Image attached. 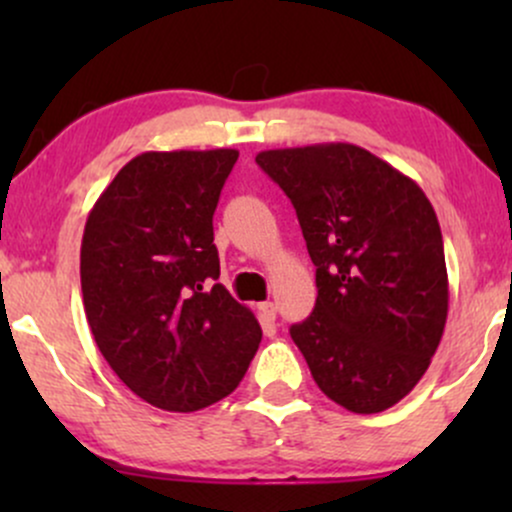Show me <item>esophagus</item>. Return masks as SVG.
<instances>
[{
    "label": "esophagus",
    "mask_w": 512,
    "mask_h": 512,
    "mask_svg": "<svg viewBox=\"0 0 512 512\" xmlns=\"http://www.w3.org/2000/svg\"><path fill=\"white\" fill-rule=\"evenodd\" d=\"M260 310H262V315L267 317V320H274V317H276V305L272 301L260 303Z\"/></svg>",
    "instance_id": "34e87169"
}]
</instances>
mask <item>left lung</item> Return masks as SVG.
<instances>
[{"instance_id": "1", "label": "left lung", "mask_w": 512, "mask_h": 512, "mask_svg": "<svg viewBox=\"0 0 512 512\" xmlns=\"http://www.w3.org/2000/svg\"><path fill=\"white\" fill-rule=\"evenodd\" d=\"M255 161L291 199L315 264V308L291 339L317 387L356 414L390 409L424 378L448 320L436 211L414 180L354 144Z\"/></svg>"}]
</instances>
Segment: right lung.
Listing matches in <instances>:
<instances>
[{
    "label": "right lung",
    "instance_id": "obj_1",
    "mask_svg": "<svg viewBox=\"0 0 512 512\" xmlns=\"http://www.w3.org/2000/svg\"><path fill=\"white\" fill-rule=\"evenodd\" d=\"M236 149L146 151L93 204L81 293L93 339L144 402L197 411L236 390L262 330L219 279L214 211Z\"/></svg>",
    "mask_w": 512,
    "mask_h": 512
}]
</instances>
